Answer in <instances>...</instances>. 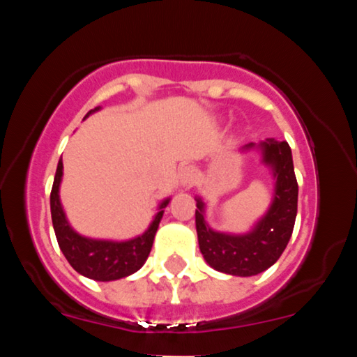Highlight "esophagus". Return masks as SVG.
I'll list each match as a JSON object with an SVG mask.
<instances>
[{"label":"esophagus","mask_w":357,"mask_h":357,"mask_svg":"<svg viewBox=\"0 0 357 357\" xmlns=\"http://www.w3.org/2000/svg\"><path fill=\"white\" fill-rule=\"evenodd\" d=\"M195 179H196V173L195 169L190 166L183 167L181 173H179V183H181L183 188H191L192 184H195Z\"/></svg>","instance_id":"34e87169"}]
</instances>
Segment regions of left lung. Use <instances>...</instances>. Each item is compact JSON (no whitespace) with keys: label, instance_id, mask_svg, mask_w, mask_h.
Instances as JSON below:
<instances>
[{"label":"left lung","instance_id":"obj_1","mask_svg":"<svg viewBox=\"0 0 357 357\" xmlns=\"http://www.w3.org/2000/svg\"><path fill=\"white\" fill-rule=\"evenodd\" d=\"M258 151L260 162L273 176V196L267 211L245 233L213 230L206 221V203L196 196V233L203 258L211 268L236 277H252L272 267L292 236L297 216L298 186L292 151L285 141L248 142L240 153Z\"/></svg>","mask_w":357,"mask_h":357}]
</instances>
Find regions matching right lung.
I'll return each instance as SVG.
<instances>
[{"mask_svg": "<svg viewBox=\"0 0 357 357\" xmlns=\"http://www.w3.org/2000/svg\"><path fill=\"white\" fill-rule=\"evenodd\" d=\"M100 107L89 110L87 116L97 112ZM63 176V162L61 158L56 166L55 179L50 195V210L53 230H55L56 241L68 264L80 275L92 278L97 282H112L119 280L136 273L142 265L146 264L153 248L155 231L161 223L165 208L169 204L171 198L162 199L158 206V213L154 215L153 221L147 227V230L141 235L129 240H104V238H90V236L80 235L68 223L63 206L60 202V184Z\"/></svg>", "mask_w": 357, "mask_h": 357, "instance_id": "right-lung-1", "label": "right lung"}]
</instances>
